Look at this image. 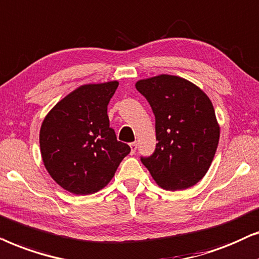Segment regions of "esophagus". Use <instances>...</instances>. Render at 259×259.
I'll list each match as a JSON object with an SVG mask.
<instances>
[{
  "instance_id": "esophagus-1",
  "label": "esophagus",
  "mask_w": 259,
  "mask_h": 259,
  "mask_svg": "<svg viewBox=\"0 0 259 259\" xmlns=\"http://www.w3.org/2000/svg\"><path fill=\"white\" fill-rule=\"evenodd\" d=\"M130 149H132V154H135V151L137 149V143L136 142L130 143Z\"/></svg>"
}]
</instances>
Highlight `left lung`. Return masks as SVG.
Masks as SVG:
<instances>
[{
    "label": "left lung",
    "mask_w": 259,
    "mask_h": 259,
    "mask_svg": "<svg viewBox=\"0 0 259 259\" xmlns=\"http://www.w3.org/2000/svg\"><path fill=\"white\" fill-rule=\"evenodd\" d=\"M153 109L156 149L141 157L155 182L168 191L187 189L207 173L220 127L208 96L187 79L170 74L135 84Z\"/></svg>",
    "instance_id": "left-lung-1"
}]
</instances>
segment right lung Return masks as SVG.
<instances>
[{
  "instance_id": "right-lung-1",
  "label": "right lung",
  "mask_w": 259,
  "mask_h": 259,
  "mask_svg": "<svg viewBox=\"0 0 259 259\" xmlns=\"http://www.w3.org/2000/svg\"><path fill=\"white\" fill-rule=\"evenodd\" d=\"M118 81L79 86L55 104L40 129L45 168L60 187L77 195L101 191L130 153L110 127L108 104Z\"/></svg>"
}]
</instances>
